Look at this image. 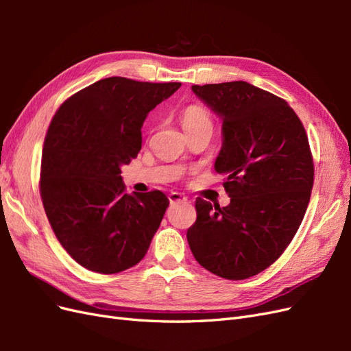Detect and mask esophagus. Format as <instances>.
<instances>
[{
    "label": "esophagus",
    "instance_id": "1",
    "mask_svg": "<svg viewBox=\"0 0 351 351\" xmlns=\"http://www.w3.org/2000/svg\"><path fill=\"white\" fill-rule=\"evenodd\" d=\"M168 199H169V204H171V205H176V204H186V202H187V197H186L184 195L177 193V192L169 193Z\"/></svg>",
    "mask_w": 351,
    "mask_h": 351
}]
</instances>
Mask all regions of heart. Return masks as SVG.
<instances>
[{"label": "heart", "mask_w": 351, "mask_h": 351, "mask_svg": "<svg viewBox=\"0 0 351 351\" xmlns=\"http://www.w3.org/2000/svg\"><path fill=\"white\" fill-rule=\"evenodd\" d=\"M182 124L186 132L199 125H212V119L208 111L199 107V105H190L182 114Z\"/></svg>", "instance_id": "heart-1"}]
</instances>
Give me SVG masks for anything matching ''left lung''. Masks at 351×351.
<instances>
[{
    "instance_id": "obj_1",
    "label": "left lung",
    "mask_w": 351,
    "mask_h": 351,
    "mask_svg": "<svg viewBox=\"0 0 351 351\" xmlns=\"http://www.w3.org/2000/svg\"><path fill=\"white\" fill-rule=\"evenodd\" d=\"M192 90L222 120L215 171L230 205L197 197L189 246L209 272L246 280L277 261L302 224L315 176L309 141L289 104L247 82Z\"/></svg>"
}]
</instances>
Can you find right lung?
<instances>
[{
	"label": "right lung",
	"mask_w": 351,
	"mask_h": 351,
	"mask_svg": "<svg viewBox=\"0 0 351 351\" xmlns=\"http://www.w3.org/2000/svg\"><path fill=\"white\" fill-rule=\"evenodd\" d=\"M182 83L108 77L61 104L45 136L40 197L61 246L83 268L117 274L146 254L168 197L125 193L121 165L142 147V125Z\"/></svg>",
	"instance_id": "1"
}]
</instances>
